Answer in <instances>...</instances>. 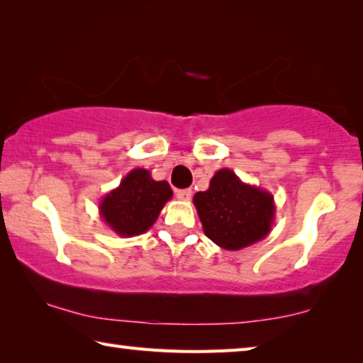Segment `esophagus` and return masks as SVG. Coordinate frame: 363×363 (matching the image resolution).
I'll return each mask as SVG.
<instances>
[{"mask_svg": "<svg viewBox=\"0 0 363 363\" xmlns=\"http://www.w3.org/2000/svg\"><path fill=\"white\" fill-rule=\"evenodd\" d=\"M176 196L182 201H189L192 199V190L190 189H181V190H176Z\"/></svg>", "mask_w": 363, "mask_h": 363, "instance_id": "34e87169", "label": "esophagus"}]
</instances>
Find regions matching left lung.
Listing matches in <instances>:
<instances>
[{
	"label": "left lung",
	"instance_id": "1",
	"mask_svg": "<svg viewBox=\"0 0 363 363\" xmlns=\"http://www.w3.org/2000/svg\"><path fill=\"white\" fill-rule=\"evenodd\" d=\"M194 205L205 235L224 250L247 248L272 230V194L245 184L229 168L219 169L208 190L194 195Z\"/></svg>",
	"mask_w": 363,
	"mask_h": 363
}]
</instances>
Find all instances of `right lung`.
<instances>
[{"label":"right lung","mask_w":363,"mask_h":363,"mask_svg":"<svg viewBox=\"0 0 363 363\" xmlns=\"http://www.w3.org/2000/svg\"><path fill=\"white\" fill-rule=\"evenodd\" d=\"M173 196L167 181H155L150 171L136 168L110 190L99 205L101 218L120 237L140 235L150 229Z\"/></svg>","instance_id":"add662e5"}]
</instances>
